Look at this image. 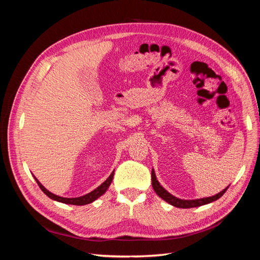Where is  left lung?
Instances as JSON below:
<instances>
[{
	"mask_svg": "<svg viewBox=\"0 0 260 260\" xmlns=\"http://www.w3.org/2000/svg\"><path fill=\"white\" fill-rule=\"evenodd\" d=\"M152 185L154 191L156 192V194L161 198L164 201H166L167 203H169L170 205L178 207V208H192V207H199V206H203L206 205V204H209L211 202H215L217 200H219L221 196L225 193V191L228 190V187H225L224 190H222L220 193L210 196V198H204V199H198V200H181L176 198V196L171 195L168 191L165 190V188L159 184L158 181L156 179L155 172L152 169Z\"/></svg>",
	"mask_w": 260,
	"mask_h": 260,
	"instance_id": "obj_1",
	"label": "left lung"
}]
</instances>
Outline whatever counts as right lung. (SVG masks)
Returning <instances> with one entry per match:
<instances>
[{
    "mask_svg": "<svg viewBox=\"0 0 260 260\" xmlns=\"http://www.w3.org/2000/svg\"><path fill=\"white\" fill-rule=\"evenodd\" d=\"M113 178H114V171L112 172V175L109 176V177L104 181L103 183H102L99 187L95 188V190H93L92 192H90V193H88V194H85V195H83V196H80V198L67 199V198H61V196H58V195H55V194L51 193L50 191L46 190V188H45L40 182H39V180L35 177L38 185L40 186V188L43 191V193H44L45 195H48L50 199H52V200H54V201L60 202V203H64V204H70V205H78V206H80V205H86V204H90V203L94 202L95 200H98V199L100 198V196H102V195H103V194L107 191V188L109 187V185H111V183H112Z\"/></svg>",
    "mask_w": 260,
    "mask_h": 260,
    "instance_id": "add662e5",
    "label": "right lung"
}]
</instances>
